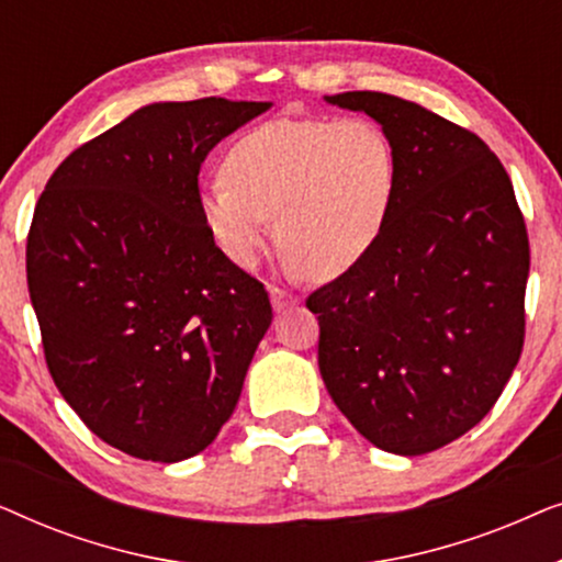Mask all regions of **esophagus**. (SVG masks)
<instances>
[{
	"mask_svg": "<svg viewBox=\"0 0 562 562\" xmlns=\"http://www.w3.org/2000/svg\"><path fill=\"white\" fill-rule=\"evenodd\" d=\"M268 294H271V304H273L276 312L286 310V306H291V304H296V296L289 294V291L279 289V286H268Z\"/></svg>",
	"mask_w": 562,
	"mask_h": 562,
	"instance_id": "34e87169",
	"label": "esophagus"
}]
</instances>
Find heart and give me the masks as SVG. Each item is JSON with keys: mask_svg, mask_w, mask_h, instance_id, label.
<instances>
[{"mask_svg": "<svg viewBox=\"0 0 562 562\" xmlns=\"http://www.w3.org/2000/svg\"><path fill=\"white\" fill-rule=\"evenodd\" d=\"M396 187L389 135L368 117H281L237 137L199 206L220 248L252 268L276 233L294 273L340 276L386 225Z\"/></svg>", "mask_w": 562, "mask_h": 562, "instance_id": "b5f03b06", "label": "heart"}]
</instances>
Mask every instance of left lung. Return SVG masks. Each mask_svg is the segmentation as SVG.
Returning <instances> with one entry per match:
<instances>
[{
  "instance_id": "obj_1",
  "label": "left lung",
  "mask_w": 562,
  "mask_h": 562,
  "mask_svg": "<svg viewBox=\"0 0 562 562\" xmlns=\"http://www.w3.org/2000/svg\"><path fill=\"white\" fill-rule=\"evenodd\" d=\"M325 99L379 122L396 187L373 248L306 299L319 373L368 442L425 456L479 425L519 363L527 225L471 130L381 91Z\"/></svg>"
}]
</instances>
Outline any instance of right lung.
<instances>
[{
	"instance_id": "add662e5",
	"label": "right lung",
	"mask_w": 562,
	"mask_h": 562,
	"mask_svg": "<svg viewBox=\"0 0 562 562\" xmlns=\"http://www.w3.org/2000/svg\"><path fill=\"white\" fill-rule=\"evenodd\" d=\"M268 106H143L76 148L35 204L27 289L45 363L83 425L133 458L202 452L273 319L199 206L206 153Z\"/></svg>"
}]
</instances>
